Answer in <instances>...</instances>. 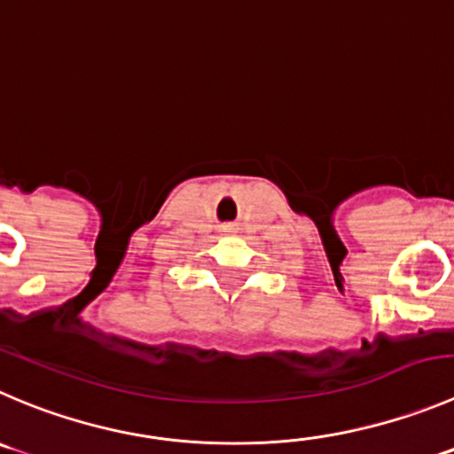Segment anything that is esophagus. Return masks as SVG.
<instances>
[{
    "instance_id": "esophagus-1",
    "label": "esophagus",
    "mask_w": 454,
    "mask_h": 454,
    "mask_svg": "<svg viewBox=\"0 0 454 454\" xmlns=\"http://www.w3.org/2000/svg\"><path fill=\"white\" fill-rule=\"evenodd\" d=\"M223 230H224V231H234V227H231V224H224Z\"/></svg>"
}]
</instances>
